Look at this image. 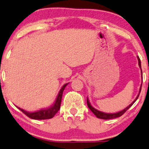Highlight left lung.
<instances>
[{
    "label": "left lung",
    "instance_id": "1",
    "mask_svg": "<svg viewBox=\"0 0 149 149\" xmlns=\"http://www.w3.org/2000/svg\"><path fill=\"white\" fill-rule=\"evenodd\" d=\"M138 61H139V67H140L141 71V74H142L141 65V60H140V58H139V57H138ZM141 76H142V75H141ZM141 86H142V84H141ZM141 86L140 90H139V94H138L136 98V99L134 100V101H133V102L131 103V104L129 105V106H128L127 107L125 108L123 110L120 111H118L117 113H104V112H102V111H100L97 110V109H95V108H93V106H91V103L89 102L88 98H87V105H88V106L89 109H90V110L93 113V114H94V115L97 117V118H101V119H111V118H118V117L121 116L123 115V114L124 113L126 112V111H127L128 109H129V108L131 107V106H132L133 104H134V102H135V101L138 99V98H139V94H140L141 90Z\"/></svg>",
    "mask_w": 149,
    "mask_h": 149
}]
</instances>
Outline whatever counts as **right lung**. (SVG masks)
<instances>
[{
  "instance_id": "1",
  "label": "right lung",
  "mask_w": 149,
  "mask_h": 149,
  "mask_svg": "<svg viewBox=\"0 0 149 149\" xmlns=\"http://www.w3.org/2000/svg\"><path fill=\"white\" fill-rule=\"evenodd\" d=\"M68 84H65L63 86L61 90L59 91L58 94L56 98V101L54 103L52 106L50 107L46 108V109H42L40 110L34 112H29L23 110V109H21L19 107H17L19 110H21L24 114H26L28 117L32 118V119L35 120H45V119H49V118H52L54 116L55 114L56 113L59 111L61 108V103L63 92L65 86Z\"/></svg>"
}]
</instances>
